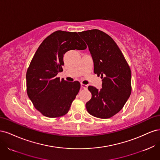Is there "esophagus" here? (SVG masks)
Here are the masks:
<instances>
[{
    "instance_id": "34e87169",
    "label": "esophagus",
    "mask_w": 160,
    "mask_h": 160,
    "mask_svg": "<svg viewBox=\"0 0 160 160\" xmlns=\"http://www.w3.org/2000/svg\"><path fill=\"white\" fill-rule=\"evenodd\" d=\"M81 86L82 88H83V89H88V85H85V84H83V83H81Z\"/></svg>"
}]
</instances>
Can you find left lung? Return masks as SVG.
<instances>
[{
  "instance_id": "1",
  "label": "left lung",
  "mask_w": 160,
  "mask_h": 160,
  "mask_svg": "<svg viewBox=\"0 0 160 160\" xmlns=\"http://www.w3.org/2000/svg\"><path fill=\"white\" fill-rule=\"evenodd\" d=\"M86 42L94 62V72L102 79L100 90L89 86L91 99L86 103L88 113L108 119L122 109L132 93V72L122 52L108 34L98 29L79 32Z\"/></svg>"
}]
</instances>
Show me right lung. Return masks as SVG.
<instances>
[{"mask_svg": "<svg viewBox=\"0 0 160 160\" xmlns=\"http://www.w3.org/2000/svg\"><path fill=\"white\" fill-rule=\"evenodd\" d=\"M86 48L76 32L63 31L51 33L38 47L27 71V93L42 115L52 118L68 113L81 84L77 81L61 80L57 75L62 71L67 51Z\"/></svg>", "mask_w": 160, "mask_h": 160, "instance_id": "1", "label": "right lung"}]
</instances>
